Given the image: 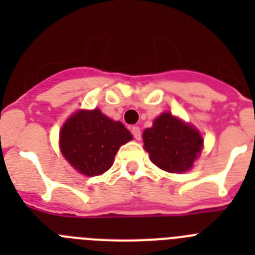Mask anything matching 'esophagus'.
I'll use <instances>...</instances> for the list:
<instances>
[{
	"label": "esophagus",
	"instance_id": "obj_1",
	"mask_svg": "<svg viewBox=\"0 0 255 255\" xmlns=\"http://www.w3.org/2000/svg\"><path fill=\"white\" fill-rule=\"evenodd\" d=\"M131 134H132V136H134V138L136 139V140H139V139H140V136H141L140 128H139V126H132V128H131Z\"/></svg>",
	"mask_w": 255,
	"mask_h": 255
}]
</instances>
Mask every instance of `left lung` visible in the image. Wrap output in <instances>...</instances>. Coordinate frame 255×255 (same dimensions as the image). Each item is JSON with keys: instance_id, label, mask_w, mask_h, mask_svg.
<instances>
[{"instance_id": "8db88e82", "label": "left lung", "mask_w": 255, "mask_h": 255, "mask_svg": "<svg viewBox=\"0 0 255 255\" xmlns=\"http://www.w3.org/2000/svg\"><path fill=\"white\" fill-rule=\"evenodd\" d=\"M144 149L155 166L168 172H185L202 150L199 132L171 114H162L143 132Z\"/></svg>"}]
</instances>
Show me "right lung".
Returning <instances> with one entry per match:
<instances>
[{"label": "right lung", "mask_w": 255, "mask_h": 255, "mask_svg": "<svg viewBox=\"0 0 255 255\" xmlns=\"http://www.w3.org/2000/svg\"><path fill=\"white\" fill-rule=\"evenodd\" d=\"M131 139L120 121L108 119L100 110L79 111L62 126L60 147L75 170L97 176L111 167L119 148Z\"/></svg>", "instance_id": "add662e5"}]
</instances>
